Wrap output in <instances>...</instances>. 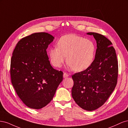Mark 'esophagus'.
<instances>
[{"label":"esophagus","mask_w":128,"mask_h":128,"mask_svg":"<svg viewBox=\"0 0 128 128\" xmlns=\"http://www.w3.org/2000/svg\"><path fill=\"white\" fill-rule=\"evenodd\" d=\"M63 76H64V78H67V77H68V76H69V75L67 73H66V72H64V75H63Z\"/></svg>","instance_id":"34e87169"}]
</instances>
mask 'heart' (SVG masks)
I'll use <instances>...</instances> for the list:
<instances>
[{
    "label": "heart",
    "mask_w": 128,
    "mask_h": 128,
    "mask_svg": "<svg viewBox=\"0 0 128 128\" xmlns=\"http://www.w3.org/2000/svg\"><path fill=\"white\" fill-rule=\"evenodd\" d=\"M96 54V46L91 40L75 34L62 36L57 46L50 48V60L54 66L60 67L66 60L68 66L76 72L90 67Z\"/></svg>",
    "instance_id": "heart-1"
}]
</instances>
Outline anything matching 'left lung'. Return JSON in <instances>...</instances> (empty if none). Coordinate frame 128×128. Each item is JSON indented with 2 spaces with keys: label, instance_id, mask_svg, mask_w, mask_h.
Here are the masks:
<instances>
[{
  "label": "left lung",
  "instance_id": "obj_1",
  "mask_svg": "<svg viewBox=\"0 0 128 128\" xmlns=\"http://www.w3.org/2000/svg\"><path fill=\"white\" fill-rule=\"evenodd\" d=\"M96 42L95 59L91 66L72 76V96L83 109L94 110L104 104L116 86L118 63L112 42L96 32H88Z\"/></svg>",
  "mask_w": 128,
  "mask_h": 128
}]
</instances>
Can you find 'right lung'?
Masks as SVG:
<instances>
[{
	"label": "right lung",
	"mask_w": 128,
	"mask_h": 128,
	"mask_svg": "<svg viewBox=\"0 0 128 128\" xmlns=\"http://www.w3.org/2000/svg\"><path fill=\"white\" fill-rule=\"evenodd\" d=\"M54 39L48 33L32 34L22 38L12 54V83L23 102L32 109L47 105L63 80V72L52 67L46 52Z\"/></svg>",
	"instance_id": "add662e5"
}]
</instances>
